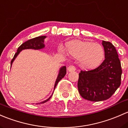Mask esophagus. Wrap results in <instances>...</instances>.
Returning a JSON list of instances; mask_svg holds the SVG:
<instances>
[{
    "label": "esophagus",
    "mask_w": 128,
    "mask_h": 128,
    "mask_svg": "<svg viewBox=\"0 0 128 128\" xmlns=\"http://www.w3.org/2000/svg\"><path fill=\"white\" fill-rule=\"evenodd\" d=\"M67 69H68V71L69 72H74V71L76 70V68H75L74 66H73V65L69 66H68V68H67Z\"/></svg>",
    "instance_id": "obj_1"
}]
</instances>
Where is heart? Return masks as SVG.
I'll list each match as a JSON object with an SVG mask.
<instances>
[{"label": "heart", "mask_w": 128, "mask_h": 128, "mask_svg": "<svg viewBox=\"0 0 128 128\" xmlns=\"http://www.w3.org/2000/svg\"><path fill=\"white\" fill-rule=\"evenodd\" d=\"M58 51L62 53L66 52L71 57L78 59L80 66L86 70L97 68L105 56V51L100 44L80 40L67 42L64 48L62 46L58 47Z\"/></svg>", "instance_id": "heart-1"}]
</instances>
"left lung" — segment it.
Returning a JSON list of instances; mask_svg holds the SVG:
<instances>
[{"label": "left lung", "mask_w": 128, "mask_h": 128, "mask_svg": "<svg viewBox=\"0 0 128 128\" xmlns=\"http://www.w3.org/2000/svg\"><path fill=\"white\" fill-rule=\"evenodd\" d=\"M102 45L105 58L102 64L79 73V93L84 99L92 102L109 98L121 84L122 70L116 50L110 42L103 40Z\"/></svg>", "instance_id": "left-lung-1"}]
</instances>
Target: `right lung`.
Segmentation results:
<instances>
[{
	"label": "right lung",
	"instance_id": "1",
	"mask_svg": "<svg viewBox=\"0 0 128 128\" xmlns=\"http://www.w3.org/2000/svg\"><path fill=\"white\" fill-rule=\"evenodd\" d=\"M46 38V36H39L37 37V38H33V39H31L30 40H27L25 42L23 43L18 48L17 50V52H16V54L14 55V58L11 61V65L12 64V63L14 62V60L16 58V57L17 56V55L19 54L20 52L22 50L24 49H29V48H31V49H35V50H38V49H41L45 47L44 45V39ZM66 73V66H62L60 69L59 71V74L58 75V77L56 78V81H55V84L54 86V89H55L56 86V84H58V82L65 76ZM50 97L48 98L47 100H45L44 102H41V103H44L46 102L47 101H48V100L50 98Z\"/></svg>",
	"mask_w": 128,
	"mask_h": 128
}]
</instances>
